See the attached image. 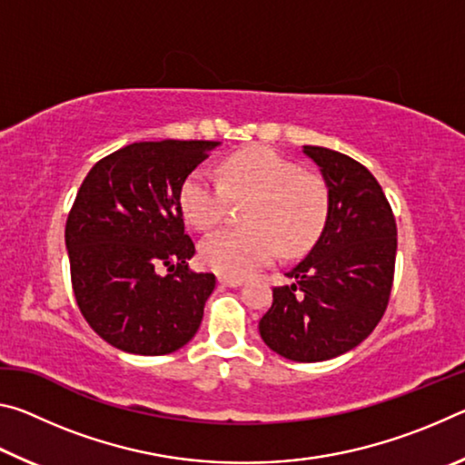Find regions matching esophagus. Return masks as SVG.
<instances>
[{"label":"esophagus","mask_w":465,"mask_h":465,"mask_svg":"<svg viewBox=\"0 0 465 465\" xmlns=\"http://www.w3.org/2000/svg\"><path fill=\"white\" fill-rule=\"evenodd\" d=\"M242 279H232V277H219V285H223V287H232V289H235V287H242Z\"/></svg>","instance_id":"1"}]
</instances>
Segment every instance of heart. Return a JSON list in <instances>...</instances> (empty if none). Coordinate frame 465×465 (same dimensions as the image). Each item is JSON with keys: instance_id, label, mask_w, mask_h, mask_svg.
<instances>
[{"instance_id": "heart-1", "label": "heart", "mask_w": 465, "mask_h": 465, "mask_svg": "<svg viewBox=\"0 0 465 465\" xmlns=\"http://www.w3.org/2000/svg\"><path fill=\"white\" fill-rule=\"evenodd\" d=\"M252 199L243 223L248 230H223L201 243V261L223 277L242 279L277 258L308 252L324 232L330 194L324 180L271 147H248L223 162V183L196 168L184 180L180 204L196 230L223 222L227 201Z\"/></svg>"}]
</instances>
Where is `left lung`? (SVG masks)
Returning a JSON list of instances; mask_svg holds the SVG:
<instances>
[{
    "label": "left lung",
    "instance_id": "left-lung-1",
    "mask_svg": "<svg viewBox=\"0 0 465 465\" xmlns=\"http://www.w3.org/2000/svg\"><path fill=\"white\" fill-rule=\"evenodd\" d=\"M328 186L330 215L308 256L272 289L264 344L297 363L355 349L381 320L396 264V219L371 172L334 149L303 145Z\"/></svg>",
    "mask_w": 465,
    "mask_h": 465
}]
</instances>
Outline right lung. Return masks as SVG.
I'll list each match as a JSON object with an SVG mask.
<instances>
[{"label":"right lung","instance_id":"obj_1","mask_svg":"<svg viewBox=\"0 0 465 465\" xmlns=\"http://www.w3.org/2000/svg\"><path fill=\"white\" fill-rule=\"evenodd\" d=\"M219 145L141 141L106 155L82 183L65 225L72 285L85 322L114 349L168 355L199 330L215 274L188 266L194 243L180 191Z\"/></svg>","mask_w":465,"mask_h":465}]
</instances>
